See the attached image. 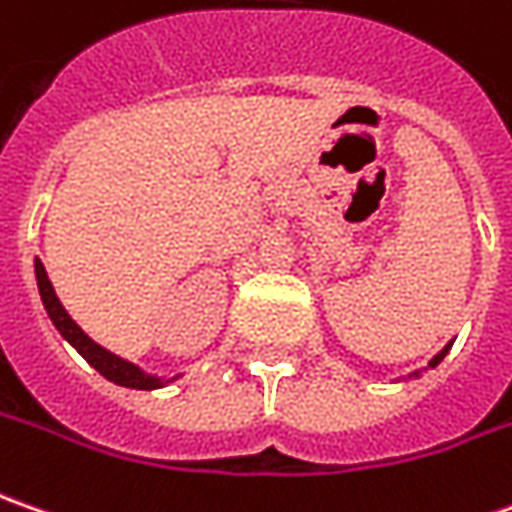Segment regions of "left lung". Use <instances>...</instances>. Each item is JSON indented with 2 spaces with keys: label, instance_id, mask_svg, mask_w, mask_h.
Returning <instances> with one entry per match:
<instances>
[{
  "label": "left lung",
  "instance_id": "8db88e82",
  "mask_svg": "<svg viewBox=\"0 0 512 512\" xmlns=\"http://www.w3.org/2000/svg\"><path fill=\"white\" fill-rule=\"evenodd\" d=\"M448 351H450V345H445V348H442V351H439V354H436V357H433V360H431V368H433V365H439V362L445 360V354H448Z\"/></svg>",
  "mask_w": 512,
  "mask_h": 512
}]
</instances>
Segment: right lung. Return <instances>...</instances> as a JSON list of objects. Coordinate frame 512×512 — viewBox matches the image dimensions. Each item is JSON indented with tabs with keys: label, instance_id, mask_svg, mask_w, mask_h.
Here are the masks:
<instances>
[{
	"label": "right lung",
	"instance_id": "right-lung-1",
	"mask_svg": "<svg viewBox=\"0 0 512 512\" xmlns=\"http://www.w3.org/2000/svg\"><path fill=\"white\" fill-rule=\"evenodd\" d=\"M36 280H39V294H42V303H45L53 326L59 328V334H62L64 340L73 345L81 357L96 368L101 377H107L110 382H115V385H124V388H138V391H152V388H161V385H164L158 377L144 374V371H141L138 365H133V362L121 360V357L110 354L107 348H101L98 343H93V340L73 323V317L64 311V306L59 303V297H56V291H53V283H50V277H47L42 260H36Z\"/></svg>",
	"mask_w": 512,
	"mask_h": 512
}]
</instances>
